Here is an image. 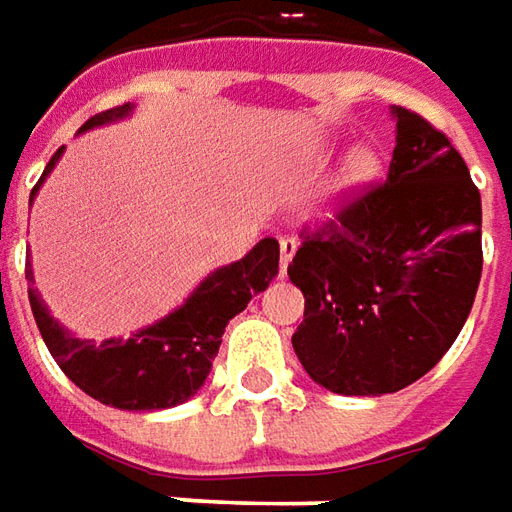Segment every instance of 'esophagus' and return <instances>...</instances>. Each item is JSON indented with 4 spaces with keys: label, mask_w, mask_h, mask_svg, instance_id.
<instances>
[{
    "label": "esophagus",
    "mask_w": 512,
    "mask_h": 512,
    "mask_svg": "<svg viewBox=\"0 0 512 512\" xmlns=\"http://www.w3.org/2000/svg\"><path fill=\"white\" fill-rule=\"evenodd\" d=\"M297 246H300L297 238H288V235L280 238V274H283V277H285V271H288V263H291L294 255H297Z\"/></svg>",
    "instance_id": "esophagus-1"
}]
</instances>
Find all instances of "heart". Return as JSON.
I'll list each match as a JSON object with an SVG mask.
<instances>
[{"label":"heart","instance_id":"1","mask_svg":"<svg viewBox=\"0 0 512 512\" xmlns=\"http://www.w3.org/2000/svg\"><path fill=\"white\" fill-rule=\"evenodd\" d=\"M378 173H381L378 156H375L370 148H358V151H353V156L344 162L342 176H339V187H342L344 193H356L361 187H370V184L378 179Z\"/></svg>","mask_w":512,"mask_h":512}]
</instances>
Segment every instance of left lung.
I'll use <instances>...</instances> for the list:
<instances>
[{
  "label": "left lung",
  "instance_id": "1",
  "mask_svg": "<svg viewBox=\"0 0 512 512\" xmlns=\"http://www.w3.org/2000/svg\"><path fill=\"white\" fill-rule=\"evenodd\" d=\"M387 184L305 238L288 277L305 297L294 353L319 387L378 398L446 356L482 277V198L457 148L392 106Z\"/></svg>",
  "mask_w": 512,
  "mask_h": 512
}]
</instances>
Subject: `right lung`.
<instances>
[{
	"mask_svg": "<svg viewBox=\"0 0 512 512\" xmlns=\"http://www.w3.org/2000/svg\"><path fill=\"white\" fill-rule=\"evenodd\" d=\"M131 114H134V103L100 111L81 125L78 134L128 120ZM61 154L64 148H58L50 165L44 168L41 179L33 187V196L58 165ZM277 266H280V246L274 238H263L246 257L210 271L193 288V294L168 316L156 319L154 325L134 330L128 339L111 336L103 342L81 339L72 330H66L50 314L38 288H27V294L41 339L75 387H81L86 395H92L95 401L106 403L111 409L154 412V409L179 406L204 387L229 319L241 314L255 294L269 288L271 280L277 277ZM27 280L33 283L30 260H27Z\"/></svg>",
	"mask_w": 512,
	"mask_h": 512,
	"instance_id": "right-lung-1",
	"label": "right lung"
}]
</instances>
